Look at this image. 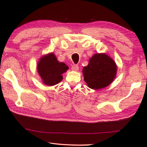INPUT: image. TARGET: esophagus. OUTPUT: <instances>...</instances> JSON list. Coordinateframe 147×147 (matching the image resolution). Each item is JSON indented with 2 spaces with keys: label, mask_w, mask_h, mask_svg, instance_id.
<instances>
[{
  "label": "esophagus",
  "mask_w": 147,
  "mask_h": 147,
  "mask_svg": "<svg viewBox=\"0 0 147 147\" xmlns=\"http://www.w3.org/2000/svg\"><path fill=\"white\" fill-rule=\"evenodd\" d=\"M71 69L73 71H78L79 69V67H78V65H75V64H73V65H72V67H71Z\"/></svg>",
  "instance_id": "obj_1"
}]
</instances>
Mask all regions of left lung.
<instances>
[{
    "label": "left lung",
    "instance_id": "1",
    "mask_svg": "<svg viewBox=\"0 0 147 147\" xmlns=\"http://www.w3.org/2000/svg\"><path fill=\"white\" fill-rule=\"evenodd\" d=\"M117 66L106 54H96L89 59L88 66L83 68L84 80L89 88L98 89L109 85L115 78Z\"/></svg>",
    "mask_w": 147,
    "mask_h": 147
}]
</instances>
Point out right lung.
<instances>
[{
  "label": "right lung",
  "instance_id": "add662e5",
  "mask_svg": "<svg viewBox=\"0 0 147 147\" xmlns=\"http://www.w3.org/2000/svg\"><path fill=\"white\" fill-rule=\"evenodd\" d=\"M68 66L64 63H59L53 53L45 56L38 65V71L44 84L54 86L58 84L63 79L61 74L67 70Z\"/></svg>",
  "mask_w": 147,
  "mask_h": 147
}]
</instances>
